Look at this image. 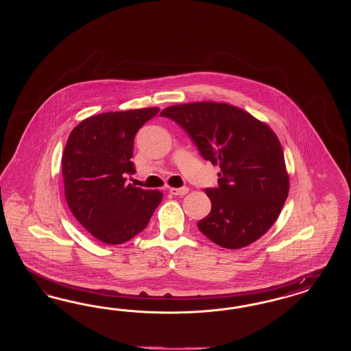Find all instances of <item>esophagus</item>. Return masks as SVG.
Masks as SVG:
<instances>
[{
    "mask_svg": "<svg viewBox=\"0 0 351 351\" xmlns=\"http://www.w3.org/2000/svg\"><path fill=\"white\" fill-rule=\"evenodd\" d=\"M188 191H189V188H186V186H182V188H170L171 194H172V195H179V197L185 195Z\"/></svg>",
    "mask_w": 351,
    "mask_h": 351,
    "instance_id": "obj_1",
    "label": "esophagus"
}]
</instances>
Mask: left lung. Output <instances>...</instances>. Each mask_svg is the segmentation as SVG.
Returning a JSON list of instances; mask_svg holds the SVG:
<instances>
[{
  "instance_id": "left-lung-1",
  "label": "left lung",
  "mask_w": 351,
  "mask_h": 351,
  "mask_svg": "<svg viewBox=\"0 0 351 351\" xmlns=\"http://www.w3.org/2000/svg\"><path fill=\"white\" fill-rule=\"evenodd\" d=\"M176 122L201 156L219 165V186L204 189L211 213L198 229L213 243L238 250L276 223L289 189L282 145L265 123L237 106L191 103L160 113Z\"/></svg>"
}]
</instances>
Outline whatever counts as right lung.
<instances>
[{
    "instance_id": "1",
    "label": "right lung",
    "mask_w": 351,
    "mask_h": 351,
    "mask_svg": "<svg viewBox=\"0 0 351 351\" xmlns=\"http://www.w3.org/2000/svg\"><path fill=\"white\" fill-rule=\"evenodd\" d=\"M160 108L109 112L87 118L64 149L65 199L78 223L106 245H121L143 232L162 201L158 191L126 185L134 170V138Z\"/></svg>"
}]
</instances>
